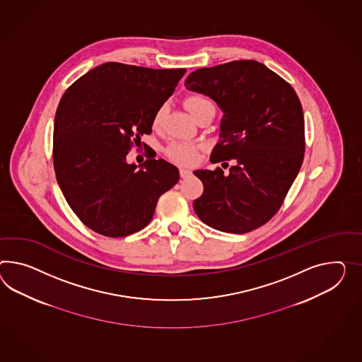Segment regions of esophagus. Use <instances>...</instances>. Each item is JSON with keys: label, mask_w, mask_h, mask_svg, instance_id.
I'll return each instance as SVG.
<instances>
[{"label": "esophagus", "mask_w": 362, "mask_h": 362, "mask_svg": "<svg viewBox=\"0 0 362 362\" xmlns=\"http://www.w3.org/2000/svg\"><path fill=\"white\" fill-rule=\"evenodd\" d=\"M180 176H181V178H187V177L192 176V172H190L189 169L181 168V169H180Z\"/></svg>", "instance_id": "obj_1"}]
</instances>
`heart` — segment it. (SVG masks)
<instances>
[{
	"label": "heart",
	"instance_id": "obj_1",
	"mask_svg": "<svg viewBox=\"0 0 362 362\" xmlns=\"http://www.w3.org/2000/svg\"><path fill=\"white\" fill-rule=\"evenodd\" d=\"M186 109L192 112V115L194 117L195 114L201 110H204L206 107H215L213 101L209 100L204 95H190L187 97L185 101ZM165 115V106H160L152 119V126L155 129H158L161 126L163 119ZM168 158H172L173 161H176L181 165H192L197 161V148L192 144H186L181 141H175L172 143L167 148Z\"/></svg>",
	"mask_w": 362,
	"mask_h": 362
}]
</instances>
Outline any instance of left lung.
Listing matches in <instances>:
<instances>
[{"instance_id":"obj_1","label":"left lung","mask_w":362,"mask_h":362,"mask_svg":"<svg viewBox=\"0 0 362 362\" xmlns=\"http://www.w3.org/2000/svg\"><path fill=\"white\" fill-rule=\"evenodd\" d=\"M185 86L210 97L223 112L211 163H236L228 176L221 168L195 170L204 184L195 214L218 231L259 228L279 211L305 158V119L296 90L256 60L199 68Z\"/></svg>"}]
</instances>
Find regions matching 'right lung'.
<instances>
[{"label": "right lung", "mask_w": 362, "mask_h": 362, "mask_svg": "<svg viewBox=\"0 0 362 362\" xmlns=\"http://www.w3.org/2000/svg\"><path fill=\"white\" fill-rule=\"evenodd\" d=\"M122 63L98 65L74 81L57 106L54 168L64 198L94 232L123 238L144 228L178 169L148 158L140 169L126 156L185 74ZM155 158V156H153Z\"/></svg>", "instance_id": "add662e5"}]
</instances>
